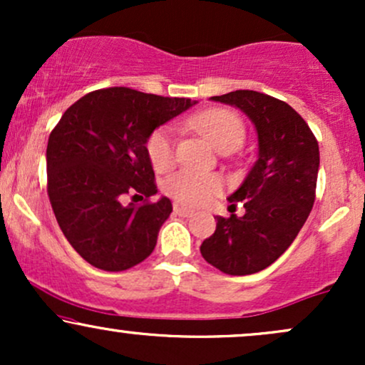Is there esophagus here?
Wrapping results in <instances>:
<instances>
[{"mask_svg":"<svg viewBox=\"0 0 365 365\" xmlns=\"http://www.w3.org/2000/svg\"><path fill=\"white\" fill-rule=\"evenodd\" d=\"M173 211H175V215H178V216H182V217H190L192 215H194V209L178 206V204L173 207Z\"/></svg>","mask_w":365,"mask_h":365,"instance_id":"34e87169","label":"esophagus"}]
</instances>
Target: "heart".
I'll use <instances>...</instances> for the list:
<instances>
[{
  "label": "heart",
  "mask_w": 365,
  "mask_h": 365,
  "mask_svg": "<svg viewBox=\"0 0 365 365\" xmlns=\"http://www.w3.org/2000/svg\"><path fill=\"white\" fill-rule=\"evenodd\" d=\"M188 125L202 133L220 150H233L245 139V123L235 111L226 108H209L188 120ZM145 153L153 168L165 173L175 165V139L168 127L156 128L145 140ZM170 197L188 206L207 204L220 194L221 180L216 175L194 170H180L165 182Z\"/></svg>",
  "instance_id": "obj_1"
}]
</instances>
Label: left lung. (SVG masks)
<instances>
[{
    "mask_svg": "<svg viewBox=\"0 0 365 365\" xmlns=\"http://www.w3.org/2000/svg\"><path fill=\"white\" fill-rule=\"evenodd\" d=\"M211 99L252 120L259 158L228 197L232 215L216 216V232L202 242L200 254L225 274H254L271 266L307 221L316 200L319 145L302 116L273 96L233 91ZM238 203L246 209L242 217L235 215Z\"/></svg>",
    "mask_w": 365,
    "mask_h": 365,
    "instance_id": "obj_1",
    "label": "left lung"
}]
</instances>
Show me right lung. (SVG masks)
<instances>
[{"label":"right lung","mask_w":365,"mask_h":365,"mask_svg":"<svg viewBox=\"0 0 365 365\" xmlns=\"http://www.w3.org/2000/svg\"><path fill=\"white\" fill-rule=\"evenodd\" d=\"M192 104L187 98L108 87L63 113L46 149L48 195L63 235L83 261L116 273L153 252L173 206L168 197L149 200L158 187L145 140ZM127 195L145 202L125 207Z\"/></svg>","instance_id":"1"}]
</instances>
